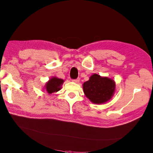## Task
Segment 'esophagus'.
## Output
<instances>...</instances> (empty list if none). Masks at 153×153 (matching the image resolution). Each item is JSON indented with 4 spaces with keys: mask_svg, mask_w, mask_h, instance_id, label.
I'll return each mask as SVG.
<instances>
[{
    "mask_svg": "<svg viewBox=\"0 0 153 153\" xmlns=\"http://www.w3.org/2000/svg\"><path fill=\"white\" fill-rule=\"evenodd\" d=\"M79 80H80V79L79 78H77V79H73L72 80V82H75V83H79Z\"/></svg>",
    "mask_w": 153,
    "mask_h": 153,
    "instance_id": "1",
    "label": "esophagus"
}]
</instances>
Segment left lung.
Instances as JSON below:
<instances>
[{
  "instance_id": "obj_1",
  "label": "left lung",
  "mask_w": 153,
  "mask_h": 153,
  "mask_svg": "<svg viewBox=\"0 0 153 153\" xmlns=\"http://www.w3.org/2000/svg\"><path fill=\"white\" fill-rule=\"evenodd\" d=\"M116 83L113 79L94 74L83 84V92L90 101L102 104L108 101L114 95Z\"/></svg>"
}]
</instances>
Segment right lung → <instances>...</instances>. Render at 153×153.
I'll return each instance as SVG.
<instances>
[{
    "mask_svg": "<svg viewBox=\"0 0 153 153\" xmlns=\"http://www.w3.org/2000/svg\"><path fill=\"white\" fill-rule=\"evenodd\" d=\"M63 82V79L58 78L56 77H53L48 82H47L45 87V90L49 94L57 92L60 90L61 86L62 85Z\"/></svg>",
    "mask_w": 153,
    "mask_h": 153,
    "instance_id": "1",
    "label": "right lung"
}]
</instances>
